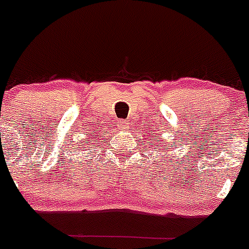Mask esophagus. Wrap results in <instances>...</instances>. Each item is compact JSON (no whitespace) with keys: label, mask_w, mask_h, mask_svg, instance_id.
I'll use <instances>...</instances> for the list:
<instances>
[{"label":"esophagus","mask_w":249,"mask_h":249,"mask_svg":"<svg viewBox=\"0 0 249 249\" xmlns=\"http://www.w3.org/2000/svg\"><path fill=\"white\" fill-rule=\"evenodd\" d=\"M128 124H129V123L127 122V121L121 120L120 122H118L117 127H118V129H127V128H128Z\"/></svg>","instance_id":"1"}]
</instances>
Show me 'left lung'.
<instances>
[{
	"label": "left lung",
	"mask_w": 249,
	"mask_h": 249,
	"mask_svg": "<svg viewBox=\"0 0 249 249\" xmlns=\"http://www.w3.org/2000/svg\"><path fill=\"white\" fill-rule=\"evenodd\" d=\"M151 137L153 138V141H156V143H157L158 146H160V149L166 148V147H164V143H160V140H158V137H160V136H155L153 133H151Z\"/></svg>",
	"instance_id": "1"
}]
</instances>
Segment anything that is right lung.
I'll use <instances>...</instances> for the list:
<instances>
[{
  "mask_svg": "<svg viewBox=\"0 0 249 249\" xmlns=\"http://www.w3.org/2000/svg\"><path fill=\"white\" fill-rule=\"evenodd\" d=\"M89 143H91V142H89V140H86V141H83V142H81V146L82 147H80V149H78V151H81V152L85 151V149L87 148V144ZM92 146H96V144L92 143Z\"/></svg>",
  "mask_w": 249,
  "mask_h": 249,
  "instance_id": "add662e5",
  "label": "right lung"
}]
</instances>
